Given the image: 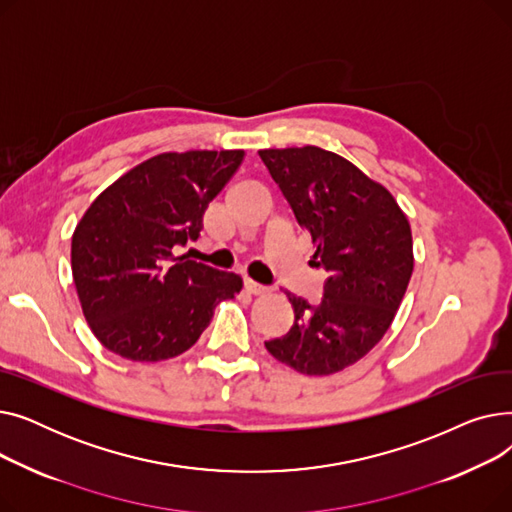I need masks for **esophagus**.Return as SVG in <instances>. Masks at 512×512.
<instances>
[{"label":"esophagus","instance_id":"obj_1","mask_svg":"<svg viewBox=\"0 0 512 512\" xmlns=\"http://www.w3.org/2000/svg\"><path fill=\"white\" fill-rule=\"evenodd\" d=\"M245 288H247V292H251V294H265L267 290V286H263V284H257V282H253L251 278H245Z\"/></svg>","mask_w":512,"mask_h":512}]
</instances>
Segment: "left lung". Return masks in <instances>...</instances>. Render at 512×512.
<instances>
[{"label":"left lung","instance_id":"obj_1","mask_svg":"<svg viewBox=\"0 0 512 512\" xmlns=\"http://www.w3.org/2000/svg\"><path fill=\"white\" fill-rule=\"evenodd\" d=\"M311 234L313 263L328 280L319 305L286 292L294 324L265 348L307 375H330L363 359L388 332L413 274L407 215L378 182L351 161L319 147L259 151Z\"/></svg>","mask_w":512,"mask_h":512}]
</instances>
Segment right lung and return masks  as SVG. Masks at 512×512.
I'll return each instance as SVG.
<instances>
[{
  "label": "right lung",
  "mask_w": 512,
  "mask_h": 512,
  "mask_svg": "<svg viewBox=\"0 0 512 512\" xmlns=\"http://www.w3.org/2000/svg\"><path fill=\"white\" fill-rule=\"evenodd\" d=\"M245 151L161 153L126 172L91 203L72 234V276L97 340L124 359L182 355L234 299L242 280L176 257L197 240L203 213Z\"/></svg>",
  "instance_id": "1"
}]
</instances>
